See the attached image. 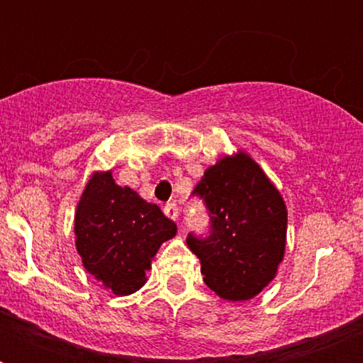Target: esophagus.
Returning a JSON list of instances; mask_svg holds the SVG:
<instances>
[{
    "instance_id": "1",
    "label": "esophagus",
    "mask_w": 363,
    "mask_h": 363,
    "mask_svg": "<svg viewBox=\"0 0 363 363\" xmlns=\"http://www.w3.org/2000/svg\"><path fill=\"white\" fill-rule=\"evenodd\" d=\"M164 213L167 218H171V220H177L179 218V207H177V203H167L164 207Z\"/></svg>"
}]
</instances>
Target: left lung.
I'll use <instances>...</instances> for the list:
<instances>
[{"mask_svg":"<svg viewBox=\"0 0 363 363\" xmlns=\"http://www.w3.org/2000/svg\"><path fill=\"white\" fill-rule=\"evenodd\" d=\"M194 196L211 218L207 238L188 233L205 284L222 299L247 301L277 275L286 248V205L247 152L224 156L205 171Z\"/></svg>","mask_w":363,"mask_h":363,"instance_id":"8db88e82","label":"left lung"}]
</instances>
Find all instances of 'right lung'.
<instances>
[{"instance_id": "right-lung-1", "label": "right lung", "mask_w": 363, "mask_h": 363, "mask_svg": "<svg viewBox=\"0 0 363 363\" xmlns=\"http://www.w3.org/2000/svg\"><path fill=\"white\" fill-rule=\"evenodd\" d=\"M177 224L111 171H96L75 213V245L84 269L116 296L137 292L147 282L160 245L175 238Z\"/></svg>"}]
</instances>
